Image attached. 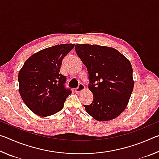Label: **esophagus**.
<instances>
[{
  "instance_id": "obj_1",
  "label": "esophagus",
  "mask_w": 159,
  "mask_h": 159,
  "mask_svg": "<svg viewBox=\"0 0 159 159\" xmlns=\"http://www.w3.org/2000/svg\"><path fill=\"white\" fill-rule=\"evenodd\" d=\"M85 85L83 84V83H79V86H78V88L76 89V93H80V92H82L83 90H85Z\"/></svg>"
}]
</instances>
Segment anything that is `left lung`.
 I'll return each mask as SVG.
<instances>
[{"instance_id": "8db88e82", "label": "left lung", "mask_w": 159, "mask_h": 159, "mask_svg": "<svg viewBox=\"0 0 159 159\" xmlns=\"http://www.w3.org/2000/svg\"><path fill=\"white\" fill-rule=\"evenodd\" d=\"M75 50L88 69L93 101L83 105L95 120L107 121L118 116L128 105L133 92V68L117 50L98 45L77 44Z\"/></svg>"}]
</instances>
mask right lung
I'll use <instances>...</instances> for the list:
<instances>
[{
  "label": "right lung",
  "instance_id": "add662e5",
  "mask_svg": "<svg viewBox=\"0 0 159 159\" xmlns=\"http://www.w3.org/2000/svg\"><path fill=\"white\" fill-rule=\"evenodd\" d=\"M74 44H61L40 50L26 60L18 75L20 94L34 114L46 117L63 108L71 91L64 87L66 76L60 74L63 58Z\"/></svg>",
  "mask_w": 159,
  "mask_h": 159
}]
</instances>
